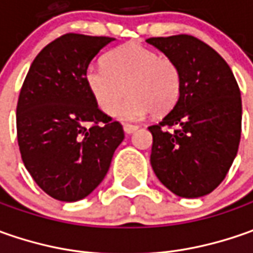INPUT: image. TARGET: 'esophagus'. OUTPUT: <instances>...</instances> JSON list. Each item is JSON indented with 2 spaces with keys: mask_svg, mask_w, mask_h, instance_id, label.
<instances>
[{
  "mask_svg": "<svg viewBox=\"0 0 253 253\" xmlns=\"http://www.w3.org/2000/svg\"><path fill=\"white\" fill-rule=\"evenodd\" d=\"M136 129H138L136 125H131V124H125V125H124V131H125V133H133Z\"/></svg>",
  "mask_w": 253,
  "mask_h": 253,
  "instance_id": "esophagus-1",
  "label": "esophagus"
}]
</instances>
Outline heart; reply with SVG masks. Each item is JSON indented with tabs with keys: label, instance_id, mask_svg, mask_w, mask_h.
<instances>
[{
	"label": "heart",
	"instance_id": "1",
	"mask_svg": "<svg viewBox=\"0 0 253 253\" xmlns=\"http://www.w3.org/2000/svg\"><path fill=\"white\" fill-rule=\"evenodd\" d=\"M104 66H88L84 82L95 104L112 114L125 93L128 100L115 112L121 121H138L151 111L169 112L179 100L181 72L177 63L136 42L112 49L104 56Z\"/></svg>",
	"mask_w": 253,
	"mask_h": 253
}]
</instances>
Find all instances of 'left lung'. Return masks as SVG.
<instances>
[{
  "mask_svg": "<svg viewBox=\"0 0 253 253\" xmlns=\"http://www.w3.org/2000/svg\"><path fill=\"white\" fill-rule=\"evenodd\" d=\"M148 43L173 59L181 91L173 110L148 129L156 177L179 197L197 199L217 189L237 156L242 101L227 62L190 35L151 38ZM168 127H174L168 131Z\"/></svg>",
  "mask_w": 253,
  "mask_h": 253,
  "instance_id": "1",
  "label": "left lung"
}]
</instances>
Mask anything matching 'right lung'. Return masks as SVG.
Here are the masks:
<instances>
[{"label": "right lung", "mask_w": 253, "mask_h": 253, "mask_svg": "<svg viewBox=\"0 0 253 253\" xmlns=\"http://www.w3.org/2000/svg\"><path fill=\"white\" fill-rule=\"evenodd\" d=\"M107 36L66 34L44 46L25 77L16 133L26 170L46 194L79 201L100 184L124 141L120 122L95 104L84 72Z\"/></svg>", "instance_id": "right-lung-1"}]
</instances>
